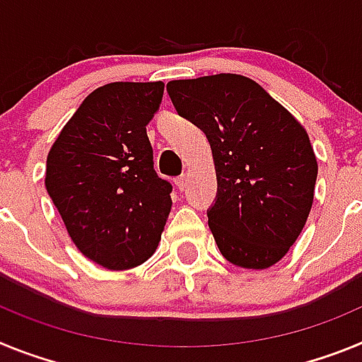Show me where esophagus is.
<instances>
[{"mask_svg":"<svg viewBox=\"0 0 362 362\" xmlns=\"http://www.w3.org/2000/svg\"><path fill=\"white\" fill-rule=\"evenodd\" d=\"M175 184L178 185V189L184 191L185 185H187V175H180V177H178L177 180H175Z\"/></svg>","mask_w":362,"mask_h":362,"instance_id":"esophagus-1","label":"esophagus"}]
</instances>
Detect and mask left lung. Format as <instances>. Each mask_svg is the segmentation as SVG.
<instances>
[{
	"label": "left lung",
	"mask_w": 362,
	"mask_h": 362,
	"mask_svg": "<svg viewBox=\"0 0 362 362\" xmlns=\"http://www.w3.org/2000/svg\"><path fill=\"white\" fill-rule=\"evenodd\" d=\"M168 93L211 146L216 197L207 218L220 253L247 269L276 264L313 204L317 158L304 127L240 74L173 80Z\"/></svg>",
	"instance_id": "left-lung-1"
}]
</instances>
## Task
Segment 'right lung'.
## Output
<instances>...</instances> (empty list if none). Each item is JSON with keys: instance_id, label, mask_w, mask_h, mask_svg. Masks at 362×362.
<instances>
[{"instance_id": "right-lung-1", "label": "right lung", "mask_w": 362, "mask_h": 362, "mask_svg": "<svg viewBox=\"0 0 362 362\" xmlns=\"http://www.w3.org/2000/svg\"><path fill=\"white\" fill-rule=\"evenodd\" d=\"M162 96V81L98 87L47 156V193L72 242L107 269L146 262L171 211L173 185L153 168L146 131Z\"/></svg>"}]
</instances>
